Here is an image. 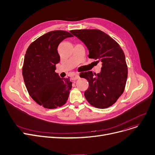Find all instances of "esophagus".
<instances>
[{
    "label": "esophagus",
    "instance_id": "esophagus-1",
    "mask_svg": "<svg viewBox=\"0 0 155 155\" xmlns=\"http://www.w3.org/2000/svg\"><path fill=\"white\" fill-rule=\"evenodd\" d=\"M79 78V75H75L74 76L72 77V80H76Z\"/></svg>",
    "mask_w": 155,
    "mask_h": 155
}]
</instances>
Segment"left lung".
<instances>
[{"label": "left lung", "instance_id": "left-lung-1", "mask_svg": "<svg viewBox=\"0 0 155 155\" xmlns=\"http://www.w3.org/2000/svg\"><path fill=\"white\" fill-rule=\"evenodd\" d=\"M70 32L87 47L88 58L102 63L99 73L88 71L80 74L88 82V88L84 92L87 101L99 109L111 106L124 92L127 81V67L123 50L114 39L101 30Z\"/></svg>", "mask_w": 155, "mask_h": 155}]
</instances>
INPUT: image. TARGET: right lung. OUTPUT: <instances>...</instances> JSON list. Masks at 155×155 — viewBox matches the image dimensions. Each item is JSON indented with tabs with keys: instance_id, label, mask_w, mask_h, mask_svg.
Returning a JSON list of instances; mask_svg holds the SVG:
<instances>
[{
	"instance_id": "1",
	"label": "right lung",
	"mask_w": 155,
	"mask_h": 155,
	"mask_svg": "<svg viewBox=\"0 0 155 155\" xmlns=\"http://www.w3.org/2000/svg\"><path fill=\"white\" fill-rule=\"evenodd\" d=\"M69 32H48L32 42L27 49L22 76L31 98L46 109H56L67 102L72 83L55 72L60 61L58 46L63 39L73 37Z\"/></svg>"
}]
</instances>
